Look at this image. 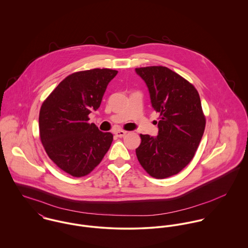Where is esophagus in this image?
<instances>
[{"instance_id": "1", "label": "esophagus", "mask_w": 248, "mask_h": 248, "mask_svg": "<svg viewBox=\"0 0 248 248\" xmlns=\"http://www.w3.org/2000/svg\"><path fill=\"white\" fill-rule=\"evenodd\" d=\"M114 134H115V136H116L117 138H123V137H124L126 134H127V132L119 130V131H116Z\"/></svg>"}]
</instances>
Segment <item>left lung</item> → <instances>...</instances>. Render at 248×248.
I'll list each match as a JSON object with an SVG mask.
<instances>
[{"label": "left lung", "mask_w": 248, "mask_h": 248, "mask_svg": "<svg viewBox=\"0 0 248 248\" xmlns=\"http://www.w3.org/2000/svg\"><path fill=\"white\" fill-rule=\"evenodd\" d=\"M136 72L148 87L152 107L159 112L158 135H140L138 159L151 177H172L190 163L203 136L206 121L200 94L166 67L138 68Z\"/></svg>", "instance_id": "1"}]
</instances>
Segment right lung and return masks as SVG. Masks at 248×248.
<instances>
[{
	"mask_svg": "<svg viewBox=\"0 0 248 248\" xmlns=\"http://www.w3.org/2000/svg\"><path fill=\"white\" fill-rule=\"evenodd\" d=\"M117 72L109 69L74 72L59 83L41 106V142L48 157L72 177L90 174L110 147L113 136L88 121L89 114L100 107L107 86Z\"/></svg>",
	"mask_w": 248,
	"mask_h": 248,
	"instance_id": "obj_1",
	"label": "right lung"
}]
</instances>
